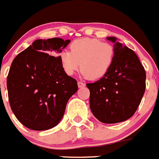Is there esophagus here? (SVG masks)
Instances as JSON below:
<instances>
[{"instance_id": "esophagus-1", "label": "esophagus", "mask_w": 159, "mask_h": 159, "mask_svg": "<svg viewBox=\"0 0 159 159\" xmlns=\"http://www.w3.org/2000/svg\"><path fill=\"white\" fill-rule=\"evenodd\" d=\"M77 84H78L79 88H83V87L85 86V84L83 82H81V81H78V82H77Z\"/></svg>"}]
</instances>
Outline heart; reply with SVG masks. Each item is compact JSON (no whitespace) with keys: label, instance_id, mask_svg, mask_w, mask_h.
I'll list each match as a JSON object with an SVG mask.
<instances>
[{"label":"heart","instance_id":"heart-1","mask_svg":"<svg viewBox=\"0 0 159 159\" xmlns=\"http://www.w3.org/2000/svg\"><path fill=\"white\" fill-rule=\"evenodd\" d=\"M115 49L110 43L98 39L82 38L70 45V51H63L60 60L63 69L68 75H74L80 67L82 75L90 80L102 78L111 67Z\"/></svg>","mask_w":159,"mask_h":159}]
</instances>
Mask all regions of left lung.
Masks as SVG:
<instances>
[{
  "instance_id": "left-lung-1",
  "label": "left lung",
  "mask_w": 159,
  "mask_h": 159,
  "mask_svg": "<svg viewBox=\"0 0 159 159\" xmlns=\"http://www.w3.org/2000/svg\"><path fill=\"white\" fill-rule=\"evenodd\" d=\"M115 43V57L109 71L99 80L87 84L90 108L94 116L104 123H117L130 119L139 106L146 89V71L133 50Z\"/></svg>"
}]
</instances>
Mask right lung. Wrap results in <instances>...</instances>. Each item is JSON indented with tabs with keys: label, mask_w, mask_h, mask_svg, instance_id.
Returning a JSON list of instances; mask_svg holds the SVG:
<instances>
[{
	"label": "right lung",
	"mask_w": 159,
	"mask_h": 159,
	"mask_svg": "<svg viewBox=\"0 0 159 159\" xmlns=\"http://www.w3.org/2000/svg\"><path fill=\"white\" fill-rule=\"evenodd\" d=\"M70 40H36L17 55L7 77L12 112L24 126L34 130L56 127L66 105L78 90L75 79L63 69L60 54Z\"/></svg>",
	"instance_id": "right-lung-1"
}]
</instances>
